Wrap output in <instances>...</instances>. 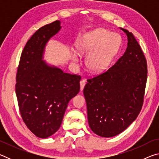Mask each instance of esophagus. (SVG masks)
Segmentation results:
<instances>
[{
  "instance_id": "1",
  "label": "esophagus",
  "mask_w": 159,
  "mask_h": 159,
  "mask_svg": "<svg viewBox=\"0 0 159 159\" xmlns=\"http://www.w3.org/2000/svg\"><path fill=\"white\" fill-rule=\"evenodd\" d=\"M80 90H83V88L85 87V85L86 84V80L84 79H82L80 81Z\"/></svg>"
}]
</instances>
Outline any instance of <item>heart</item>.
Instances as JSON below:
<instances>
[{
	"label": "heart",
	"instance_id": "1",
	"mask_svg": "<svg viewBox=\"0 0 159 159\" xmlns=\"http://www.w3.org/2000/svg\"><path fill=\"white\" fill-rule=\"evenodd\" d=\"M120 43V37L115 32L98 29L88 35L79 45L80 55H87L86 66L90 71L98 73L109 66ZM74 61L79 60V55L72 56Z\"/></svg>",
	"mask_w": 159,
	"mask_h": 159
}]
</instances>
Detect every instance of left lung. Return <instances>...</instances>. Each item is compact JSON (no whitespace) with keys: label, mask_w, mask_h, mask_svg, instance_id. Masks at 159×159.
<instances>
[{"label":"left lung","mask_w":159,"mask_h":159,"mask_svg":"<svg viewBox=\"0 0 159 159\" xmlns=\"http://www.w3.org/2000/svg\"><path fill=\"white\" fill-rule=\"evenodd\" d=\"M125 53L111 67L87 79L83 89L88 119L94 133L111 138L122 133L140 112L147 80L143 51L131 32Z\"/></svg>","instance_id":"8db88e82"}]
</instances>
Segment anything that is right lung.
<instances>
[{"mask_svg":"<svg viewBox=\"0 0 159 159\" xmlns=\"http://www.w3.org/2000/svg\"><path fill=\"white\" fill-rule=\"evenodd\" d=\"M60 28L57 20L35 32L22 50L16 75L21 116L29 130L41 138L58 130L69 100L80 90V76L64 73L42 60L45 44Z\"/></svg>","mask_w":159,"mask_h":159,"instance_id":"right-lung-1","label":"right lung"}]
</instances>
